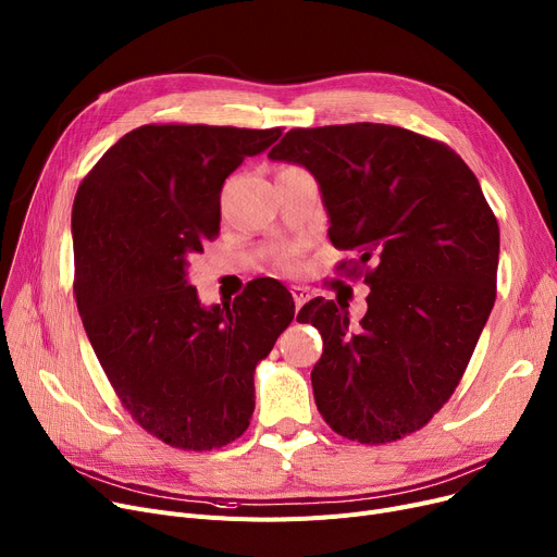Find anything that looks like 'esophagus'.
<instances>
[{"instance_id": "34e87169", "label": "esophagus", "mask_w": 557, "mask_h": 557, "mask_svg": "<svg viewBox=\"0 0 557 557\" xmlns=\"http://www.w3.org/2000/svg\"><path fill=\"white\" fill-rule=\"evenodd\" d=\"M290 296H294V302H296V307H298V309H300V307L311 298L309 288H305V286H290Z\"/></svg>"}]
</instances>
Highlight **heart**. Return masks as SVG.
Returning a JSON list of instances; mask_svg holds the SVG:
<instances>
[{"label": "heart", "mask_w": 557, "mask_h": 557, "mask_svg": "<svg viewBox=\"0 0 557 557\" xmlns=\"http://www.w3.org/2000/svg\"><path fill=\"white\" fill-rule=\"evenodd\" d=\"M277 267L284 269V271H294L298 267V257L296 252H284L280 259H277Z\"/></svg>", "instance_id": "heart-1"}]
</instances>
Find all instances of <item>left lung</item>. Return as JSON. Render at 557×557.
I'll return each instance as SVG.
<instances>
[{"mask_svg":"<svg viewBox=\"0 0 557 557\" xmlns=\"http://www.w3.org/2000/svg\"><path fill=\"white\" fill-rule=\"evenodd\" d=\"M269 158L313 175L332 244L357 252L338 269L370 286L357 327L334 300L298 313L323 336L318 411L349 441H399L441 411L472 359L496 298V216L458 153L399 126L294 128Z\"/></svg>","mask_w":557,"mask_h":557,"instance_id":"left-lung-1","label":"left lung"}]
</instances>
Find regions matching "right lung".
Segmentation results:
<instances>
[{
    "mask_svg": "<svg viewBox=\"0 0 557 557\" xmlns=\"http://www.w3.org/2000/svg\"><path fill=\"white\" fill-rule=\"evenodd\" d=\"M282 128L146 124L85 175L72 210L74 296L131 418L158 441L219 449L248 429L255 368L296 315L273 277L202 307L189 263L216 239L221 189Z\"/></svg>",
    "mask_w": 557,
    "mask_h": 557,
    "instance_id": "right-lung-1",
    "label": "right lung"
}]
</instances>
